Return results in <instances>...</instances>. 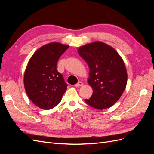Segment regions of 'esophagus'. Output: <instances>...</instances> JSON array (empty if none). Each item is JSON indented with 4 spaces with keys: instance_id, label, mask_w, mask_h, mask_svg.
I'll return each instance as SVG.
<instances>
[{
    "instance_id": "esophagus-1",
    "label": "esophagus",
    "mask_w": 154,
    "mask_h": 154,
    "mask_svg": "<svg viewBox=\"0 0 154 154\" xmlns=\"http://www.w3.org/2000/svg\"><path fill=\"white\" fill-rule=\"evenodd\" d=\"M83 85V83L81 82H79L78 83H76V84L74 85V86H75L76 87H82Z\"/></svg>"
}]
</instances>
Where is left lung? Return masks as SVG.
<instances>
[{
	"label": "left lung",
	"mask_w": 154,
	"mask_h": 154,
	"mask_svg": "<svg viewBox=\"0 0 154 154\" xmlns=\"http://www.w3.org/2000/svg\"><path fill=\"white\" fill-rule=\"evenodd\" d=\"M78 53L89 67L87 82L93 90L85 103L98 110L109 108L127 86V72L123 59L113 48L101 42L83 45Z\"/></svg>",
	"instance_id": "obj_1"
}]
</instances>
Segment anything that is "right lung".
Listing matches in <instances>:
<instances>
[{"label": "right lung", "mask_w": 154, "mask_h": 154, "mask_svg": "<svg viewBox=\"0 0 154 154\" xmlns=\"http://www.w3.org/2000/svg\"><path fill=\"white\" fill-rule=\"evenodd\" d=\"M69 45L52 42L32 54L26 69L24 84L29 98L44 110L57 106L67 88L63 76L57 69L59 58Z\"/></svg>", "instance_id": "add662e5"}]
</instances>
